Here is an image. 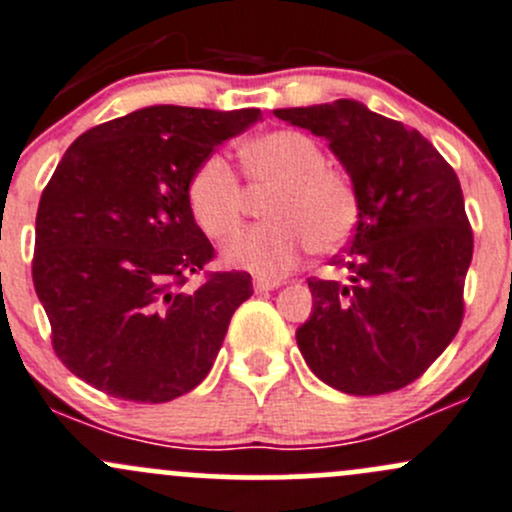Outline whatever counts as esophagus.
Returning a JSON list of instances; mask_svg holds the SVG:
<instances>
[{
    "instance_id": "obj_1",
    "label": "esophagus",
    "mask_w": 512,
    "mask_h": 512,
    "mask_svg": "<svg viewBox=\"0 0 512 512\" xmlns=\"http://www.w3.org/2000/svg\"><path fill=\"white\" fill-rule=\"evenodd\" d=\"M281 286V281H276V278H254V288L258 293L261 291H273V288Z\"/></svg>"
}]
</instances>
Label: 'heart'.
Returning <instances> with one entry per match:
<instances>
[{"instance_id":"obj_1","label":"heart","mask_w":512,"mask_h":512,"mask_svg":"<svg viewBox=\"0 0 512 512\" xmlns=\"http://www.w3.org/2000/svg\"><path fill=\"white\" fill-rule=\"evenodd\" d=\"M244 175L263 204L268 224L246 229L224 249L226 266L258 278L281 276L313 246L333 254L355 234L360 197L352 179L328 167V155L300 130H268L241 147ZM187 207L209 239H229L246 214V189L219 155L199 162L187 182Z\"/></svg>"}]
</instances>
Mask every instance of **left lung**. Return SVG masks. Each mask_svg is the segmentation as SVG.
Wrapping results in <instances>:
<instances>
[{
  "mask_svg": "<svg viewBox=\"0 0 512 512\" xmlns=\"http://www.w3.org/2000/svg\"><path fill=\"white\" fill-rule=\"evenodd\" d=\"M273 115L328 140L360 197L347 281L310 278L313 313L295 330L315 377L355 397L419 379L463 320L473 231L456 172L434 145L365 103L342 98Z\"/></svg>",
  "mask_w": 512,
  "mask_h": 512,
  "instance_id": "1",
  "label": "left lung"
}]
</instances>
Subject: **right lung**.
Here are the masks:
<instances>
[{"instance_id":"add662e5","label":"right lung","mask_w":512,"mask_h":512,"mask_svg":"<svg viewBox=\"0 0 512 512\" xmlns=\"http://www.w3.org/2000/svg\"><path fill=\"white\" fill-rule=\"evenodd\" d=\"M261 120L258 108L150 105L73 142L41 194L31 276L59 360L128 402L192 392L219 355L244 271L184 291L214 246L187 207V182L214 147Z\"/></svg>"}]
</instances>
